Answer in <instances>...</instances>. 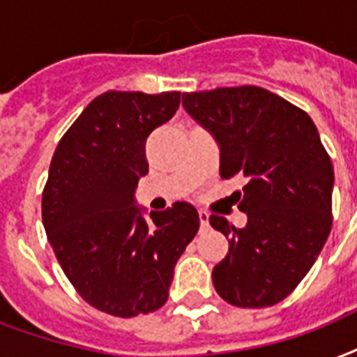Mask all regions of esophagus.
<instances>
[{
    "label": "esophagus",
    "instance_id": "1",
    "mask_svg": "<svg viewBox=\"0 0 357 357\" xmlns=\"http://www.w3.org/2000/svg\"><path fill=\"white\" fill-rule=\"evenodd\" d=\"M198 219H200L202 228H206L209 225V213H206V211H198Z\"/></svg>",
    "mask_w": 357,
    "mask_h": 357
}]
</instances>
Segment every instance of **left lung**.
Instances as JSON below:
<instances>
[{
  "instance_id": "left-lung-1",
  "label": "left lung",
  "mask_w": 357,
  "mask_h": 357,
  "mask_svg": "<svg viewBox=\"0 0 357 357\" xmlns=\"http://www.w3.org/2000/svg\"><path fill=\"white\" fill-rule=\"evenodd\" d=\"M183 106L219 144L221 178H247L238 204L247 227L209 217L228 238L215 290L230 305H275L303 281L331 232L333 165L317 125L258 86L183 93Z\"/></svg>"
}]
</instances>
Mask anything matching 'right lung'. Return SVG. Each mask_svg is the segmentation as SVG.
<instances>
[{"label":"right lung","mask_w":357,"mask_h":357,"mask_svg":"<svg viewBox=\"0 0 357 357\" xmlns=\"http://www.w3.org/2000/svg\"><path fill=\"white\" fill-rule=\"evenodd\" d=\"M179 91H106L61 136L43 190V225L63 273L95 309L119 318L167 303L174 266L197 236L190 204L135 206L146 140L179 108Z\"/></svg>","instance_id":"1"}]
</instances>
